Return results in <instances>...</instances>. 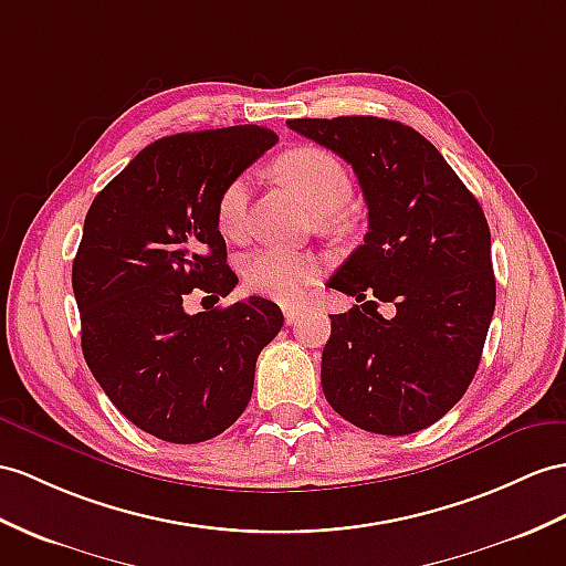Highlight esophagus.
<instances>
[{"mask_svg":"<svg viewBox=\"0 0 566 566\" xmlns=\"http://www.w3.org/2000/svg\"><path fill=\"white\" fill-rule=\"evenodd\" d=\"M283 316H285V324H295L297 319H300V316H302V310L300 307H283Z\"/></svg>","mask_w":566,"mask_h":566,"instance_id":"esophagus-1","label":"esophagus"}]
</instances>
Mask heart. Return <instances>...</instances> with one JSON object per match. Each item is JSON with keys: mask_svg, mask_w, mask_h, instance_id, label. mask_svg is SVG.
Returning a JSON list of instances; mask_svg holds the SVG:
<instances>
[{"mask_svg": "<svg viewBox=\"0 0 566 566\" xmlns=\"http://www.w3.org/2000/svg\"><path fill=\"white\" fill-rule=\"evenodd\" d=\"M273 170L283 185L307 203V209L328 218L336 216L353 197V179L334 154L319 146H297L285 150L273 163ZM247 201H250V179L232 177L220 189L216 201V223L220 235L238 240L244 230ZM322 266L310 254L283 250H261L244 261L242 279L247 291L275 300H295L302 287L316 281Z\"/></svg>", "mask_w": 566, "mask_h": 566, "instance_id": "obj_1", "label": "heart"}]
</instances>
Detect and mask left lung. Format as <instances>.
Here are the masks:
<instances>
[{"label":"left lung","mask_w":566,"mask_h":566,"mask_svg":"<svg viewBox=\"0 0 566 566\" xmlns=\"http://www.w3.org/2000/svg\"><path fill=\"white\" fill-rule=\"evenodd\" d=\"M287 127L353 165L369 211L365 242L328 281L363 305L331 314L326 401L367 432L424 430L461 401L485 346L497 297L485 213L401 122L353 115ZM379 301L395 307L389 321Z\"/></svg>","instance_id":"1"}]
</instances>
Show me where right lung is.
<instances>
[{"label": "right lung", "mask_w": 566, "mask_h": 566, "mask_svg": "<svg viewBox=\"0 0 566 566\" xmlns=\"http://www.w3.org/2000/svg\"><path fill=\"white\" fill-rule=\"evenodd\" d=\"M279 136L256 124L148 144L86 213L72 269L81 348L109 401L163 442H206L235 422L256 357L283 326L264 297L187 314L191 293L226 297L216 201Z\"/></svg>", "instance_id": "add662e5"}]
</instances>
